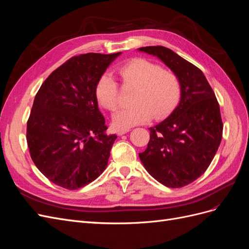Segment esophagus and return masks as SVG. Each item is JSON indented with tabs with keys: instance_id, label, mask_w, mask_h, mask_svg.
Listing matches in <instances>:
<instances>
[{
	"instance_id": "34e87169",
	"label": "esophagus",
	"mask_w": 249,
	"mask_h": 249,
	"mask_svg": "<svg viewBox=\"0 0 249 249\" xmlns=\"http://www.w3.org/2000/svg\"><path fill=\"white\" fill-rule=\"evenodd\" d=\"M127 132H130V129H119L117 131V134L119 135V136H122V135H124V134H125Z\"/></svg>"
}]
</instances>
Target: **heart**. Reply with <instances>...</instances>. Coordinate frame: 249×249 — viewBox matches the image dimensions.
<instances>
[{"label":"heart","mask_w":249,"mask_h":249,"mask_svg":"<svg viewBox=\"0 0 249 249\" xmlns=\"http://www.w3.org/2000/svg\"><path fill=\"white\" fill-rule=\"evenodd\" d=\"M124 85L134 87V105L123 108L113 116L118 129L144 124L163 117L176 106L180 95V81L170 70L144 58H135L120 65L117 70ZM95 96L103 108L115 111L119 106V87L110 73H104L95 85Z\"/></svg>","instance_id":"heart-1"}]
</instances>
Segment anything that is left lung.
Instances as JSON below:
<instances>
[{"label":"left lung","instance_id":"8db88e82","mask_svg":"<svg viewBox=\"0 0 249 249\" xmlns=\"http://www.w3.org/2000/svg\"><path fill=\"white\" fill-rule=\"evenodd\" d=\"M138 51L156 56L180 81L177 108L162 123L149 127V142L139 158L147 172L169 188H180L198 178L212 162L222 138L219 104L205 74L165 47Z\"/></svg>","mask_w":249,"mask_h":249}]
</instances>
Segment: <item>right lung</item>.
<instances>
[{
    "label": "right lung",
    "instance_id": "add662e5",
    "mask_svg": "<svg viewBox=\"0 0 249 249\" xmlns=\"http://www.w3.org/2000/svg\"><path fill=\"white\" fill-rule=\"evenodd\" d=\"M120 54L74 56L53 71L37 92L27 143L36 167L52 183L76 190L106 169L117 136L106 133L95 85Z\"/></svg>",
    "mask_w": 249,
    "mask_h": 249
}]
</instances>
